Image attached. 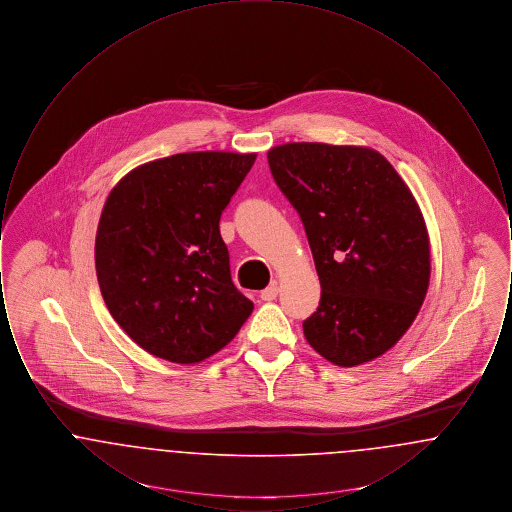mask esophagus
I'll use <instances>...</instances> for the list:
<instances>
[{
	"instance_id": "esophagus-1",
	"label": "esophagus",
	"mask_w": 512,
	"mask_h": 512,
	"mask_svg": "<svg viewBox=\"0 0 512 512\" xmlns=\"http://www.w3.org/2000/svg\"><path fill=\"white\" fill-rule=\"evenodd\" d=\"M278 297V286H276V282H272L268 288H265L263 292H261V299L263 301H274Z\"/></svg>"
}]
</instances>
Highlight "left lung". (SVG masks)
<instances>
[{
    "label": "left lung",
    "instance_id": "obj_1",
    "mask_svg": "<svg viewBox=\"0 0 512 512\" xmlns=\"http://www.w3.org/2000/svg\"><path fill=\"white\" fill-rule=\"evenodd\" d=\"M267 157L320 280L305 338L334 365L380 357L409 330L430 284L428 232L411 190L370 147L293 142Z\"/></svg>",
    "mask_w": 512,
    "mask_h": 512
}]
</instances>
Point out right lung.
Here are the masks:
<instances>
[{
	"label": "right lung",
	"mask_w": 512,
	"mask_h": 512,
	"mask_svg": "<svg viewBox=\"0 0 512 512\" xmlns=\"http://www.w3.org/2000/svg\"><path fill=\"white\" fill-rule=\"evenodd\" d=\"M255 153H176L128 172L107 197L96 236L109 313L147 353L180 365L215 355L253 303L230 276L220 215Z\"/></svg>",
	"instance_id": "1"
}]
</instances>
